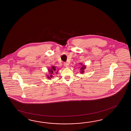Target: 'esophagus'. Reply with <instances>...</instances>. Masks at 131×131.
<instances>
[{
    "instance_id": "34e87169",
    "label": "esophagus",
    "mask_w": 131,
    "mask_h": 131,
    "mask_svg": "<svg viewBox=\"0 0 131 131\" xmlns=\"http://www.w3.org/2000/svg\"><path fill=\"white\" fill-rule=\"evenodd\" d=\"M64 65L65 67H69V64L67 63V62H65V63H64Z\"/></svg>"
}]
</instances>
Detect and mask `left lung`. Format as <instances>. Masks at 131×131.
Returning a JSON list of instances; mask_svg holds the SVG:
<instances>
[{
	"label": "left lung",
	"mask_w": 131,
	"mask_h": 131,
	"mask_svg": "<svg viewBox=\"0 0 131 131\" xmlns=\"http://www.w3.org/2000/svg\"><path fill=\"white\" fill-rule=\"evenodd\" d=\"M80 64H81V68L80 69V70H81L80 73L81 74H83L84 73V70H85L86 68V66L85 65H83V64L81 63H80Z\"/></svg>",
	"instance_id": "8db88e82"
}]
</instances>
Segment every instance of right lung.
I'll use <instances>...</instances> for the list:
<instances>
[{
    "label": "right lung",
    "instance_id": "1",
    "mask_svg": "<svg viewBox=\"0 0 131 131\" xmlns=\"http://www.w3.org/2000/svg\"><path fill=\"white\" fill-rule=\"evenodd\" d=\"M55 66H51L50 68L48 69V71H49V73L47 75V78L51 80V78H54V76H55V75L57 74L58 73V71H59V68L58 69Z\"/></svg>",
    "mask_w": 131,
    "mask_h": 131
}]
</instances>
